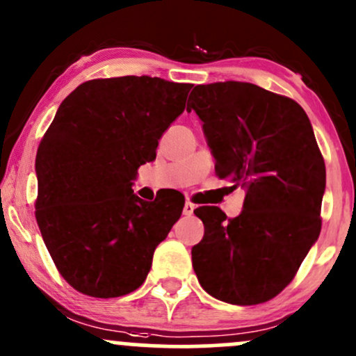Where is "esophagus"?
Here are the masks:
<instances>
[{"instance_id":"esophagus-1","label":"esophagus","mask_w":356,"mask_h":356,"mask_svg":"<svg viewBox=\"0 0 356 356\" xmlns=\"http://www.w3.org/2000/svg\"><path fill=\"white\" fill-rule=\"evenodd\" d=\"M194 209H195V206L194 204H192L191 201H187L186 204H184V216H192L194 214Z\"/></svg>"}]
</instances>
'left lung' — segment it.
Instances as JSON below:
<instances>
[{
  "label": "left lung",
  "mask_w": 356,
  "mask_h": 356,
  "mask_svg": "<svg viewBox=\"0 0 356 356\" xmlns=\"http://www.w3.org/2000/svg\"><path fill=\"white\" fill-rule=\"evenodd\" d=\"M187 110L202 120L219 179L246 191L238 218L194 211L204 238L192 266L211 296L264 303L291 283L321 231L326 170L313 127L295 100L246 81L197 85Z\"/></svg>",
  "instance_id": "1"
}]
</instances>
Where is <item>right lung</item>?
Here are the masks:
<instances>
[{
	"label": "right lung",
	"mask_w": 356,
	"mask_h": 356,
	"mask_svg": "<svg viewBox=\"0 0 356 356\" xmlns=\"http://www.w3.org/2000/svg\"><path fill=\"white\" fill-rule=\"evenodd\" d=\"M191 88L130 75L88 80L61 102L36 152L35 216L53 263L76 291L117 298L145 281L184 202L142 201L132 181L155 159Z\"/></svg>",
	"instance_id": "1"
}]
</instances>
